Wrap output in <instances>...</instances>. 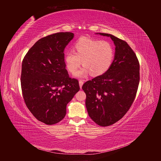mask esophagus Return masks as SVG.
<instances>
[{
	"label": "esophagus",
	"mask_w": 161,
	"mask_h": 161,
	"mask_svg": "<svg viewBox=\"0 0 161 161\" xmlns=\"http://www.w3.org/2000/svg\"><path fill=\"white\" fill-rule=\"evenodd\" d=\"M79 86H80V88L81 89V88H82V86L83 85V81H82V80H79Z\"/></svg>",
	"instance_id": "1"
}]
</instances>
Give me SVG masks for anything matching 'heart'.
<instances>
[{
    "instance_id": "1",
    "label": "heart",
    "mask_w": 161,
    "mask_h": 161,
    "mask_svg": "<svg viewBox=\"0 0 161 161\" xmlns=\"http://www.w3.org/2000/svg\"><path fill=\"white\" fill-rule=\"evenodd\" d=\"M73 52H67L64 64L69 72L74 74L82 64L83 67L75 76L83 78L90 73L94 76L104 75L111 68L115 50L112 43L106 40L82 37L73 46Z\"/></svg>"
}]
</instances>
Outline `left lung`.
<instances>
[{"label":"left lung","instance_id":"8db88e82","mask_svg":"<svg viewBox=\"0 0 161 161\" xmlns=\"http://www.w3.org/2000/svg\"><path fill=\"white\" fill-rule=\"evenodd\" d=\"M115 46L114 60L104 75L86 82L85 105L90 118L101 126L115 124L124 116L134 102L140 81L138 58L125 41L108 33Z\"/></svg>","mask_w":161,"mask_h":161}]
</instances>
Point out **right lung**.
<instances>
[{"instance_id":"right-lung-1","label":"right lung","mask_w":161,"mask_h":161,"mask_svg":"<svg viewBox=\"0 0 161 161\" xmlns=\"http://www.w3.org/2000/svg\"><path fill=\"white\" fill-rule=\"evenodd\" d=\"M74 33L60 32L39 40L22 62L23 99L35 118L47 125L60 121L66 105L79 91V81L69 77L64 51Z\"/></svg>"}]
</instances>
